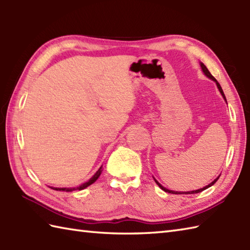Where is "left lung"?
<instances>
[{
	"instance_id": "1",
	"label": "left lung",
	"mask_w": 250,
	"mask_h": 250,
	"mask_svg": "<svg viewBox=\"0 0 250 250\" xmlns=\"http://www.w3.org/2000/svg\"><path fill=\"white\" fill-rule=\"evenodd\" d=\"M200 65H201L202 71H203V73L205 74V75H206L207 77H208V78H210L211 81H214V82L216 83V84H217V88L219 89V91H220V93H221V95H222V98H224V99H225V101H226V102H227V99H226V97H225V93H224V91H222V88H221V86H220V84H219V83L216 81V78H215L213 75H211V74L209 73V71L207 70V67H206V66L203 64V63L200 62ZM218 178H219V176L217 177L215 180H213V182H211L210 184H208V185H207V186H205V187H203V188L198 189V190H193V191H185V192H180V191H173V190H168V189H167V188H164L163 186H162L160 183L158 182V180H156L155 178H153V179H155V182H156V184L159 186V187H160V188H161L163 191H166V192H167V193H173V194H193V193H199V192H202V191H203V190H205V189H207V188H209L210 186H213V185H214V184L217 182V180H218Z\"/></svg>"
}]
</instances>
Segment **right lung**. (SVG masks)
I'll return each mask as SVG.
<instances>
[{
	"mask_svg": "<svg viewBox=\"0 0 250 250\" xmlns=\"http://www.w3.org/2000/svg\"><path fill=\"white\" fill-rule=\"evenodd\" d=\"M102 171H103V169H102V167H101L97 171V173H95L93 176L88 180V182L82 184L81 186H78V187H74V188H55V187H50V188L54 189V190H57V191H66V192H72V191H74V190H83L84 188H87L88 186L92 185L95 182V180H97L100 177V175H101V173H102Z\"/></svg>",
	"mask_w": 250,
	"mask_h": 250,
	"instance_id": "add662e5",
	"label": "right lung"
}]
</instances>
